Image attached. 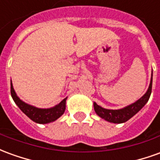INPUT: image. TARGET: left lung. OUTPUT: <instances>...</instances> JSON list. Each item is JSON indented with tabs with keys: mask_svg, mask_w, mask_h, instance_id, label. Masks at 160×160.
<instances>
[{
	"mask_svg": "<svg viewBox=\"0 0 160 160\" xmlns=\"http://www.w3.org/2000/svg\"><path fill=\"white\" fill-rule=\"evenodd\" d=\"M152 74L150 86H149L147 92L145 93V95L141 97L138 100H137L135 103L132 104L123 109H119V110L105 109V108L99 107V105L94 103L93 106H94V110H95L96 113L99 115L100 118L106 119L107 121H109V122L118 123V124L126 122L128 119H130L132 116H134L148 101V99L150 98L151 92H152Z\"/></svg>",
	"mask_w": 160,
	"mask_h": 160,
	"instance_id": "1",
	"label": "left lung"
}]
</instances>
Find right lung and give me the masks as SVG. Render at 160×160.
I'll list each match as a JSON object with an SVG mask.
<instances>
[{
	"mask_svg": "<svg viewBox=\"0 0 160 160\" xmlns=\"http://www.w3.org/2000/svg\"><path fill=\"white\" fill-rule=\"evenodd\" d=\"M11 95L14 99L15 104L17 105L19 108L25 113L29 119L39 124H47V123L52 122L56 120L58 118H60L61 115L64 113L66 109V99H64L59 105H57L54 107L48 108V109H41L33 106H30L28 104H26L22 100L19 99V97L16 95L15 92L13 88V85L11 82Z\"/></svg>",
	"mask_w": 160,
	"mask_h": 160,
	"instance_id": "right-lung-1",
	"label": "right lung"
}]
</instances>
